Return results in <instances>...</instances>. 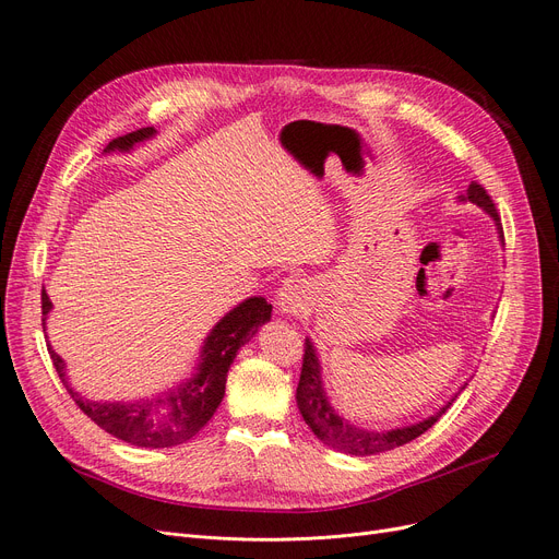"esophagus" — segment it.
Returning a JSON list of instances; mask_svg holds the SVG:
<instances>
[{
    "label": "esophagus",
    "mask_w": 559,
    "mask_h": 559,
    "mask_svg": "<svg viewBox=\"0 0 559 559\" xmlns=\"http://www.w3.org/2000/svg\"><path fill=\"white\" fill-rule=\"evenodd\" d=\"M309 305V288L302 280H286L277 292V307L282 314H302Z\"/></svg>",
    "instance_id": "34e87169"
}]
</instances>
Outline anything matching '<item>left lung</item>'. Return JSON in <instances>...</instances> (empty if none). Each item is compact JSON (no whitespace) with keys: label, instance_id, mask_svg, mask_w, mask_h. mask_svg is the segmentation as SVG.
<instances>
[{"label":"left lung","instance_id":"1","mask_svg":"<svg viewBox=\"0 0 559 559\" xmlns=\"http://www.w3.org/2000/svg\"><path fill=\"white\" fill-rule=\"evenodd\" d=\"M459 202H473L481 211H486L496 222L498 238L504 245V234H502V222L496 211L493 199L486 194V190L479 183H471L465 190V194H459ZM467 381L454 392V396L442 404L433 415L424 417L415 424H408V427H394V429H365L357 427L350 419L342 417L337 411L330 406V399L325 394V385L321 378V362H319V353L314 342L309 337L305 340V357H302V371H300V383L296 390V401H298V411L302 419L307 421V427L314 431L319 440L328 448L355 454V456H369V454H383L390 450L401 448L415 438H419L424 431H429L433 424L448 413V408L454 404L456 396L465 390Z\"/></svg>","mask_w":559,"mask_h":559}]
</instances>
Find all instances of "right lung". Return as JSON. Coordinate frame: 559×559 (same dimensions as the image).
Instances as JSON below:
<instances>
[{"label": "right lung", "mask_w": 559, "mask_h": 559, "mask_svg": "<svg viewBox=\"0 0 559 559\" xmlns=\"http://www.w3.org/2000/svg\"><path fill=\"white\" fill-rule=\"evenodd\" d=\"M153 135L155 128L128 132L123 138L111 140L105 146V153H128L138 144L151 140ZM40 302L43 328H46L48 314L52 309L46 288H43ZM271 311L273 305H267L261 296H252L238 302L209 332L202 353H199V362L194 365L190 378H186V381L178 383L176 388H169L167 392L151 394L146 399L135 401H94L82 396L78 390H73L69 376H66V362L52 350L50 344L48 350L63 388L69 390L80 411L92 417L100 429L123 442L138 444V448H176V444H183L190 438H194L213 417L222 396H225L227 373L236 360L240 346L248 344L259 332V328L271 321Z\"/></svg>", "instance_id": "1"}]
</instances>
